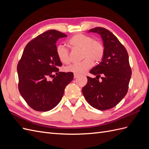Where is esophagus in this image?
Masks as SVG:
<instances>
[{
    "instance_id": "esophagus-1",
    "label": "esophagus",
    "mask_w": 149,
    "mask_h": 149,
    "mask_svg": "<svg viewBox=\"0 0 149 149\" xmlns=\"http://www.w3.org/2000/svg\"><path fill=\"white\" fill-rule=\"evenodd\" d=\"M78 76H79V74H76V73L74 74V78H76L77 77H78Z\"/></svg>"
}]
</instances>
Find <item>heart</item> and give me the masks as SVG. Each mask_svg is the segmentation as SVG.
Here are the masks:
<instances>
[{"instance_id":"obj_1","label":"heart","mask_w":149,"mask_h":149,"mask_svg":"<svg viewBox=\"0 0 149 149\" xmlns=\"http://www.w3.org/2000/svg\"><path fill=\"white\" fill-rule=\"evenodd\" d=\"M68 43L73 49L82 50V58L84 59L66 67L65 70L67 72L76 74L84 73L93 66V61L100 62L104 56V48L102 45L89 36L82 33L74 35L69 40ZM56 53L58 60L62 63L68 64L70 62L69 50L65 46L58 45Z\"/></svg>"}]
</instances>
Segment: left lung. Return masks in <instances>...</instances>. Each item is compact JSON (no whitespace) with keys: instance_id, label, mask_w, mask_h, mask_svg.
I'll list each match as a JSON object with an SVG mask.
<instances>
[{"instance_id":"8db88e82","label":"left lung","mask_w":149,"mask_h":149,"mask_svg":"<svg viewBox=\"0 0 149 149\" xmlns=\"http://www.w3.org/2000/svg\"><path fill=\"white\" fill-rule=\"evenodd\" d=\"M89 32L101 35L104 54L100 63L89 71L96 77L87 76L88 83L82 92L92 107L101 111L107 110L118 104L127 93L132 74L129 55L125 47L110 31L96 27L89 30ZM100 77L101 81L98 80Z\"/></svg>"}]
</instances>
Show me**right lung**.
Here are the masks:
<instances>
[{"label": "right lung", "instance_id": "1", "mask_svg": "<svg viewBox=\"0 0 149 149\" xmlns=\"http://www.w3.org/2000/svg\"><path fill=\"white\" fill-rule=\"evenodd\" d=\"M66 37L55 30L45 31L26 45L18 63L19 92L35 111L46 112L56 107L65 88L73 79L72 72L58 70L62 63L56 55V43Z\"/></svg>", "mask_w": 149, "mask_h": 149}]
</instances>
